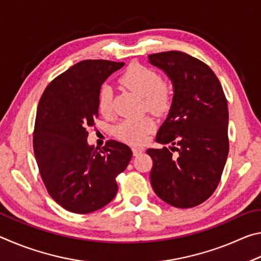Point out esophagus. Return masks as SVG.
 I'll return each instance as SVG.
<instances>
[{
    "instance_id": "esophagus-1",
    "label": "esophagus",
    "mask_w": 261,
    "mask_h": 261,
    "mask_svg": "<svg viewBox=\"0 0 261 261\" xmlns=\"http://www.w3.org/2000/svg\"><path fill=\"white\" fill-rule=\"evenodd\" d=\"M143 152H144V148H141V147H134V148H132V153H134L135 156L139 155V154L143 153Z\"/></svg>"
}]
</instances>
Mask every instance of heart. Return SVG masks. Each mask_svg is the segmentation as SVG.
<instances>
[{"instance_id": "1", "label": "heart", "mask_w": 261, "mask_h": 261, "mask_svg": "<svg viewBox=\"0 0 261 261\" xmlns=\"http://www.w3.org/2000/svg\"><path fill=\"white\" fill-rule=\"evenodd\" d=\"M120 83L143 98L147 110L162 115L170 109L173 103V88L170 84L162 81L156 71L141 64H131L120 77ZM112 88L102 86L98 94V109L101 115L112 113ZM155 127L151 117L127 118L115 127V136L131 145H140Z\"/></svg>"}]
</instances>
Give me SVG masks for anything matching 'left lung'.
I'll use <instances>...</instances> for the list:
<instances>
[{"mask_svg": "<svg viewBox=\"0 0 261 261\" xmlns=\"http://www.w3.org/2000/svg\"><path fill=\"white\" fill-rule=\"evenodd\" d=\"M173 82V103L155 140L169 147L148 148L149 174L156 196L174 207L190 208L218 188L229 152L228 103L208 65L185 53L148 56Z\"/></svg>", "mask_w": 261, "mask_h": 261, "instance_id": "1", "label": "left lung"}]
</instances>
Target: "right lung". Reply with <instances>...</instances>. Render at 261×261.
I'll use <instances>...</instances> for the list:
<instances>
[{
    "mask_svg": "<svg viewBox=\"0 0 261 261\" xmlns=\"http://www.w3.org/2000/svg\"><path fill=\"white\" fill-rule=\"evenodd\" d=\"M123 62L85 60L57 76L39 101L33 149L43 184L57 204L87 214L109 204L116 177L132 158L127 145L108 140L102 149L87 144V126L99 116L98 94Z\"/></svg>",
    "mask_w": 261,
    "mask_h": 261,
    "instance_id": "add662e5",
    "label": "right lung"
}]
</instances>
